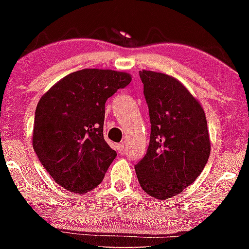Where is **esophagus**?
<instances>
[{
    "instance_id": "esophagus-1",
    "label": "esophagus",
    "mask_w": 249,
    "mask_h": 249,
    "mask_svg": "<svg viewBox=\"0 0 249 249\" xmlns=\"http://www.w3.org/2000/svg\"><path fill=\"white\" fill-rule=\"evenodd\" d=\"M115 148H116V151H117V153L122 154V153H123V151H124V145H123V144H121V142H120V144H117V145L115 146Z\"/></svg>"
}]
</instances>
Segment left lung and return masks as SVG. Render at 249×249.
Returning <instances> with one entry per match:
<instances>
[{
	"label": "left lung",
	"instance_id": "obj_1",
	"mask_svg": "<svg viewBox=\"0 0 249 249\" xmlns=\"http://www.w3.org/2000/svg\"><path fill=\"white\" fill-rule=\"evenodd\" d=\"M151 124L147 153L135 166L142 190L167 200L195 182L211 151L199 101L170 75L140 71Z\"/></svg>",
	"mask_w": 249,
	"mask_h": 249
}]
</instances>
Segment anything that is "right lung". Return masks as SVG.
<instances>
[{
  "label": "right lung",
  "instance_id": "1",
  "mask_svg": "<svg viewBox=\"0 0 249 249\" xmlns=\"http://www.w3.org/2000/svg\"><path fill=\"white\" fill-rule=\"evenodd\" d=\"M130 81L126 72L83 69L66 75L40 98L33 147L66 190L86 193L102 182L116 157L103 137L105 102Z\"/></svg>",
  "mask_w": 249,
  "mask_h": 249
}]
</instances>
